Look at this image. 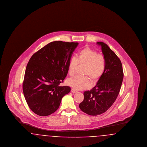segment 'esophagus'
Instances as JSON below:
<instances>
[{
	"instance_id": "34e87169",
	"label": "esophagus",
	"mask_w": 147,
	"mask_h": 147,
	"mask_svg": "<svg viewBox=\"0 0 147 147\" xmlns=\"http://www.w3.org/2000/svg\"><path fill=\"white\" fill-rule=\"evenodd\" d=\"M71 92H73V93H76V92H77V90H76V89H71Z\"/></svg>"
}]
</instances>
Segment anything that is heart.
<instances>
[{
  "instance_id": "1",
  "label": "heart",
  "mask_w": 147,
  "mask_h": 147,
  "mask_svg": "<svg viewBox=\"0 0 147 147\" xmlns=\"http://www.w3.org/2000/svg\"><path fill=\"white\" fill-rule=\"evenodd\" d=\"M78 64L85 67L83 74L86 76H74L69 79L67 83L76 90H83L90 86L89 78L94 83L103 75L106 67V60L104 55L98 54L96 51L90 48L85 47L78 53L77 58H70L68 63V72L71 76L74 75Z\"/></svg>"
}]
</instances>
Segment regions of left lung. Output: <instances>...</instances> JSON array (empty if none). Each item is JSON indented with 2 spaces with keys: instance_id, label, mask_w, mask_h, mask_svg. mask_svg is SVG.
<instances>
[{
  "instance_id": "1",
  "label": "left lung",
  "mask_w": 147,
  "mask_h": 147,
  "mask_svg": "<svg viewBox=\"0 0 147 147\" xmlns=\"http://www.w3.org/2000/svg\"><path fill=\"white\" fill-rule=\"evenodd\" d=\"M101 46L106 60L103 75L90 91H84V100L79 108L88 115L97 116L106 112L119 95L123 79L122 63L119 57L105 43L97 42Z\"/></svg>"
}]
</instances>
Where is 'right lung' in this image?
<instances>
[{
  "label": "right lung",
  "mask_w": 147,
  "mask_h": 147,
  "mask_svg": "<svg viewBox=\"0 0 147 147\" xmlns=\"http://www.w3.org/2000/svg\"><path fill=\"white\" fill-rule=\"evenodd\" d=\"M78 45V42H50L30 59L22 90L28 107L37 115L54 113L63 96L70 92L69 86L59 84L68 74L69 61Z\"/></svg>",
  "instance_id": "add662e5"
}]
</instances>
